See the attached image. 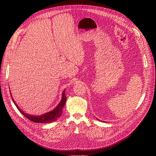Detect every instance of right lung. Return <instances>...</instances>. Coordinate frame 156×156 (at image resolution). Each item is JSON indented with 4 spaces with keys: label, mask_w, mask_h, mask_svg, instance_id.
Segmentation results:
<instances>
[{
    "label": "right lung",
    "mask_w": 156,
    "mask_h": 156,
    "mask_svg": "<svg viewBox=\"0 0 156 156\" xmlns=\"http://www.w3.org/2000/svg\"><path fill=\"white\" fill-rule=\"evenodd\" d=\"M10 95L12 97V99L13 100V103L20 110V112L23 114L25 117H26L27 119H28L34 122L35 123H52L53 122L56 121L62 114V109L63 107H64L66 101V98L65 96V90L63 91L62 95V99L59 104L56 106V107L53 109L52 110L50 111V112H48L46 114H44L41 115H30L25 113L23 112V110L20 109V108L18 106L15 101L12 98V94L10 93Z\"/></svg>",
    "instance_id": "right-lung-1"
}]
</instances>
